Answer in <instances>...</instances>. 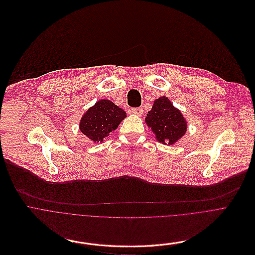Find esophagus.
<instances>
[{
  "mask_svg": "<svg viewBox=\"0 0 255 255\" xmlns=\"http://www.w3.org/2000/svg\"><path fill=\"white\" fill-rule=\"evenodd\" d=\"M130 113L135 116H141L143 111L141 108H135V109H130Z\"/></svg>",
  "mask_w": 255,
  "mask_h": 255,
  "instance_id": "obj_1",
  "label": "esophagus"
}]
</instances>
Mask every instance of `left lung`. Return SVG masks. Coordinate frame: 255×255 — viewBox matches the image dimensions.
I'll list each match as a JSON object with an SVG mask.
<instances>
[{"label": "left lung", "mask_w": 255, "mask_h": 255, "mask_svg": "<svg viewBox=\"0 0 255 255\" xmlns=\"http://www.w3.org/2000/svg\"><path fill=\"white\" fill-rule=\"evenodd\" d=\"M146 126L154 132L157 140L163 144L173 145L186 133L188 123L182 112L175 108L167 96L154 101L144 119Z\"/></svg>", "instance_id": "left-lung-1"}]
</instances>
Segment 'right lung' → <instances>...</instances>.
I'll use <instances>...</instances> for the list:
<instances>
[{
    "mask_svg": "<svg viewBox=\"0 0 255 255\" xmlns=\"http://www.w3.org/2000/svg\"><path fill=\"white\" fill-rule=\"evenodd\" d=\"M126 118V112L113 101L100 99L83 114L79 129L94 143L104 142Z\"/></svg>",
    "mask_w": 255,
    "mask_h": 255,
    "instance_id": "right-lung-1",
    "label": "right lung"
}]
</instances>
